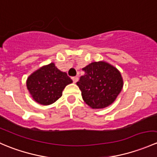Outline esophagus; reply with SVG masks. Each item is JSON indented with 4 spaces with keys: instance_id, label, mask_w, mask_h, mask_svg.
I'll use <instances>...</instances> for the list:
<instances>
[{
    "instance_id": "obj_1",
    "label": "esophagus",
    "mask_w": 157,
    "mask_h": 157,
    "mask_svg": "<svg viewBox=\"0 0 157 157\" xmlns=\"http://www.w3.org/2000/svg\"><path fill=\"white\" fill-rule=\"evenodd\" d=\"M71 78H72L74 83H77V80H78V77H72Z\"/></svg>"
}]
</instances>
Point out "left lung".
Segmentation results:
<instances>
[{"mask_svg": "<svg viewBox=\"0 0 157 157\" xmlns=\"http://www.w3.org/2000/svg\"><path fill=\"white\" fill-rule=\"evenodd\" d=\"M77 85L84 102L93 109H102L112 103L123 87L121 74L104 61L93 62L83 67Z\"/></svg>", "mask_w": 157, "mask_h": 157, "instance_id": "1", "label": "left lung"}]
</instances>
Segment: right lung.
I'll return each mask as SVG.
<instances>
[{
    "label": "right lung",
    "mask_w": 157,
    "mask_h": 157,
    "mask_svg": "<svg viewBox=\"0 0 157 157\" xmlns=\"http://www.w3.org/2000/svg\"><path fill=\"white\" fill-rule=\"evenodd\" d=\"M72 80L61 72L54 63L41 67L28 77L26 86L36 102L42 105L54 103L62 96V91Z\"/></svg>",
    "instance_id": "obj_1"
}]
</instances>
